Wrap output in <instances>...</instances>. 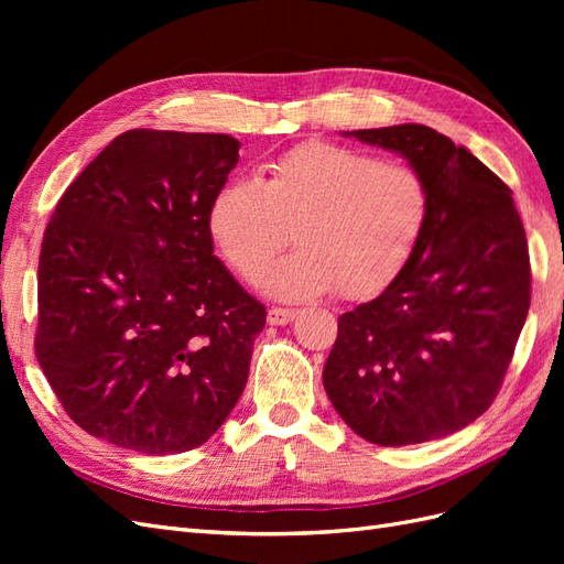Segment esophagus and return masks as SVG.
Wrapping results in <instances>:
<instances>
[{
    "label": "esophagus",
    "mask_w": 564,
    "mask_h": 564,
    "mask_svg": "<svg viewBox=\"0 0 564 564\" xmlns=\"http://www.w3.org/2000/svg\"><path fill=\"white\" fill-rule=\"evenodd\" d=\"M294 317H296V311H292V308H275V305H272V308L268 311V324H275V327L289 324Z\"/></svg>",
    "instance_id": "34e87169"
}]
</instances>
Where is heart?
I'll return each instance as SVG.
<instances>
[{
	"instance_id": "b5f03b06",
	"label": "heart",
	"mask_w": 564,
	"mask_h": 564,
	"mask_svg": "<svg viewBox=\"0 0 564 564\" xmlns=\"http://www.w3.org/2000/svg\"><path fill=\"white\" fill-rule=\"evenodd\" d=\"M431 191L414 166L308 143L237 178L214 197L207 226L224 261L253 282L293 232L297 249L259 280L275 299L383 292L429 226Z\"/></svg>"
}]
</instances>
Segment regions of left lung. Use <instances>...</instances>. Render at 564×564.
<instances>
[{"label": "left lung", "mask_w": 564, "mask_h": 564, "mask_svg": "<svg viewBox=\"0 0 564 564\" xmlns=\"http://www.w3.org/2000/svg\"><path fill=\"white\" fill-rule=\"evenodd\" d=\"M402 155L429 183V226L383 294L338 317L324 390L381 447L466 429L503 383L529 311L527 237L510 187L423 124L346 131Z\"/></svg>", "instance_id": "1"}]
</instances>
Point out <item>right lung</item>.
Listing matches in <instances>:
<instances>
[{"instance_id": "right-lung-1", "label": "right lung", "mask_w": 564, "mask_h": 564, "mask_svg": "<svg viewBox=\"0 0 564 564\" xmlns=\"http://www.w3.org/2000/svg\"><path fill=\"white\" fill-rule=\"evenodd\" d=\"M226 133L131 129L70 183L40 253L37 362L82 431L141 454L204 445L249 377L265 308L214 256Z\"/></svg>"}]
</instances>
